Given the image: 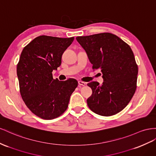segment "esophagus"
<instances>
[{
    "mask_svg": "<svg viewBox=\"0 0 156 156\" xmlns=\"http://www.w3.org/2000/svg\"><path fill=\"white\" fill-rule=\"evenodd\" d=\"M78 84H79V85H81V86H85L86 85V83L85 82H83V81H79L78 82Z\"/></svg>",
    "mask_w": 156,
    "mask_h": 156,
    "instance_id": "obj_1",
    "label": "esophagus"
}]
</instances>
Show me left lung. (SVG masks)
Returning a JSON list of instances; mask_svg holds the SVG:
<instances>
[{
  "label": "left lung",
  "instance_id": "obj_1",
  "mask_svg": "<svg viewBox=\"0 0 156 156\" xmlns=\"http://www.w3.org/2000/svg\"><path fill=\"white\" fill-rule=\"evenodd\" d=\"M94 70L99 69L104 81L102 85L87 84L92 94L87 100L91 110L111 116L127 106L136 91L138 66L129 45L110 33L77 37Z\"/></svg>",
  "mask_w": 156,
  "mask_h": 156
}]
</instances>
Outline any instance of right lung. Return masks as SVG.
Masks as SVG:
<instances>
[{"instance_id": "1", "label": "right lung", "mask_w": 156, "mask_h": 156, "mask_svg": "<svg viewBox=\"0 0 156 156\" xmlns=\"http://www.w3.org/2000/svg\"><path fill=\"white\" fill-rule=\"evenodd\" d=\"M73 40L41 35L21 54L17 65L20 94L27 107L42 119H53L64 113L78 85L74 79H54L52 73L61 65L62 54Z\"/></svg>"}]
</instances>
